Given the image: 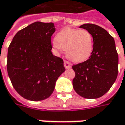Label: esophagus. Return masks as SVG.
Wrapping results in <instances>:
<instances>
[{
	"label": "esophagus",
	"instance_id": "34e87169",
	"mask_svg": "<svg viewBox=\"0 0 125 125\" xmlns=\"http://www.w3.org/2000/svg\"><path fill=\"white\" fill-rule=\"evenodd\" d=\"M63 64H64V67L66 68H70L71 67V63L66 60H64Z\"/></svg>",
	"mask_w": 125,
	"mask_h": 125
}]
</instances>
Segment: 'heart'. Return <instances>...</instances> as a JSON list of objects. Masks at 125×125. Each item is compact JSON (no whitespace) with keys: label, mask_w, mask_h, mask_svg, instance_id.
Masks as SVG:
<instances>
[{"label":"heart","mask_w":125,"mask_h":125,"mask_svg":"<svg viewBox=\"0 0 125 125\" xmlns=\"http://www.w3.org/2000/svg\"><path fill=\"white\" fill-rule=\"evenodd\" d=\"M54 47L66 51L68 58L75 62L87 59L94 48L93 36L85 29L65 28L56 35Z\"/></svg>","instance_id":"obj_1"}]
</instances>
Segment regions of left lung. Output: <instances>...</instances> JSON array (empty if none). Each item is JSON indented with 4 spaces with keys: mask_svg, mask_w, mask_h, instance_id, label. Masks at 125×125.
Segmentation results:
<instances>
[{
    "mask_svg": "<svg viewBox=\"0 0 125 125\" xmlns=\"http://www.w3.org/2000/svg\"><path fill=\"white\" fill-rule=\"evenodd\" d=\"M93 36L94 48L87 60L72 68L74 90L85 99H97L104 95L115 83L118 73V54L114 38L97 25L84 24L80 26Z\"/></svg>",
    "mask_w": 125,
    "mask_h": 125,
    "instance_id": "8db88e82",
    "label": "left lung"
}]
</instances>
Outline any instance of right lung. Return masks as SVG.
I'll use <instances>...</instances> for the list:
<instances>
[{
	"label": "right lung",
	"mask_w": 125,
	"mask_h": 125,
	"mask_svg": "<svg viewBox=\"0 0 125 125\" xmlns=\"http://www.w3.org/2000/svg\"><path fill=\"white\" fill-rule=\"evenodd\" d=\"M53 23L36 21L19 31L10 44L7 70L14 90L28 100L42 101L52 94L65 71L63 59L52 54Z\"/></svg>",
	"instance_id": "1"
}]
</instances>
